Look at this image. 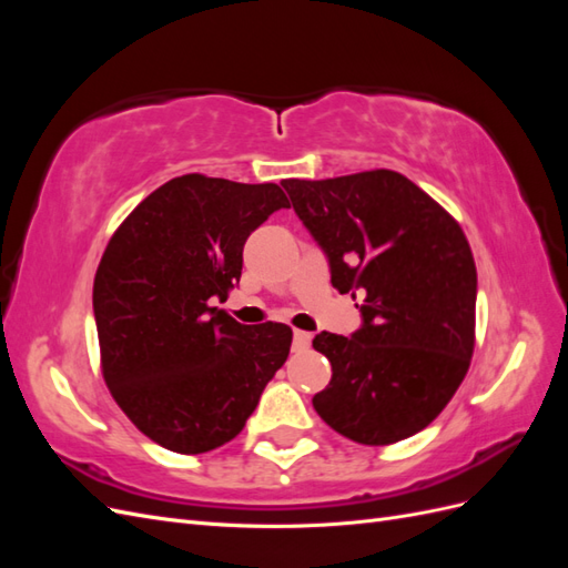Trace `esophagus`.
<instances>
[{
  "mask_svg": "<svg viewBox=\"0 0 568 568\" xmlns=\"http://www.w3.org/2000/svg\"><path fill=\"white\" fill-rule=\"evenodd\" d=\"M311 341H313V334H307V332H294V348L296 351H305L307 346H311Z\"/></svg>",
  "mask_w": 568,
  "mask_h": 568,
  "instance_id": "34e87169",
  "label": "esophagus"
}]
</instances>
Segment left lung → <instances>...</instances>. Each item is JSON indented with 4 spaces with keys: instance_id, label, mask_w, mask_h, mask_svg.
I'll use <instances>...</instances> for the list:
<instances>
[{
    "instance_id": "left-lung-1",
    "label": "left lung",
    "mask_w": 568,
    "mask_h": 568,
    "mask_svg": "<svg viewBox=\"0 0 568 568\" xmlns=\"http://www.w3.org/2000/svg\"><path fill=\"white\" fill-rule=\"evenodd\" d=\"M282 186L324 251L334 288L363 298L357 332L313 341L332 363L329 386L313 398L317 415L363 445L419 434L471 363L476 265L467 236L393 170Z\"/></svg>"
}]
</instances>
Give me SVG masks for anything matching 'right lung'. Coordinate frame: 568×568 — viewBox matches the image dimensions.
Listing matches in <instances>:
<instances>
[{"label": "right lung", "instance_id": "1", "mask_svg": "<svg viewBox=\"0 0 568 568\" xmlns=\"http://www.w3.org/2000/svg\"><path fill=\"white\" fill-rule=\"evenodd\" d=\"M280 209L277 184L182 175L136 205L101 255V369L120 409L165 450L232 440L286 363V324L248 326L209 305L239 284L246 239Z\"/></svg>", "mask_w": 568, "mask_h": 568}]
</instances>
